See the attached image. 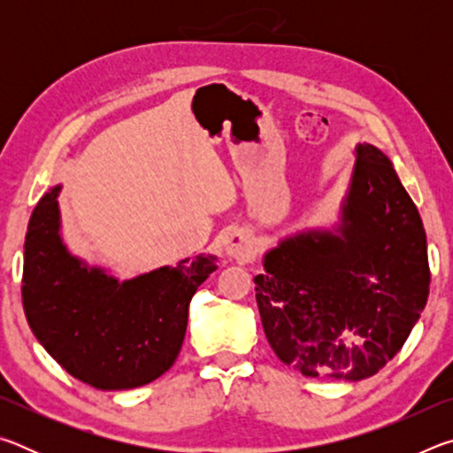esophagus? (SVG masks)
Masks as SVG:
<instances>
[{"mask_svg": "<svg viewBox=\"0 0 453 453\" xmlns=\"http://www.w3.org/2000/svg\"><path fill=\"white\" fill-rule=\"evenodd\" d=\"M224 250H226V256L235 257V259H243L250 254V243L243 235H232L226 240Z\"/></svg>", "mask_w": 453, "mask_h": 453, "instance_id": "obj_1", "label": "esophagus"}]
</instances>
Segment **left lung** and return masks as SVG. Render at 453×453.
Wrapping results in <instances>:
<instances>
[{"label":"left lung","mask_w":453,"mask_h":453,"mask_svg":"<svg viewBox=\"0 0 453 453\" xmlns=\"http://www.w3.org/2000/svg\"><path fill=\"white\" fill-rule=\"evenodd\" d=\"M254 278L264 332L283 364L308 378L378 373L426 308V229L386 153L356 145L334 229L289 235Z\"/></svg>","instance_id":"1"}]
</instances>
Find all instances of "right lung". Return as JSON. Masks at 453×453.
<instances>
[{"label":"right lung","mask_w":453,"mask_h":453,"mask_svg":"<svg viewBox=\"0 0 453 453\" xmlns=\"http://www.w3.org/2000/svg\"><path fill=\"white\" fill-rule=\"evenodd\" d=\"M59 189L51 188L29 218L21 280L27 324L75 380L97 389L145 386L173 365L191 297L218 270V257L199 254L119 281L65 248Z\"/></svg>","instance_id":"obj_1"}]
</instances>
